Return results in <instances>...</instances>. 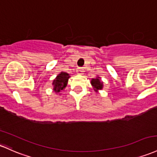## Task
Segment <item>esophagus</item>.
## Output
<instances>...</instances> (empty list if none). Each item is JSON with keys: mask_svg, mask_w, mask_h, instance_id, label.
Returning <instances> with one entry per match:
<instances>
[{"mask_svg": "<svg viewBox=\"0 0 157 157\" xmlns=\"http://www.w3.org/2000/svg\"><path fill=\"white\" fill-rule=\"evenodd\" d=\"M83 71H84L82 68H78V69H77V73L80 74V75H82V72H83Z\"/></svg>", "mask_w": 157, "mask_h": 157, "instance_id": "esophagus-1", "label": "esophagus"}]
</instances>
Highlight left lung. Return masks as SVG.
<instances>
[{"label": "left lung", "mask_w": 157, "mask_h": 157, "mask_svg": "<svg viewBox=\"0 0 157 157\" xmlns=\"http://www.w3.org/2000/svg\"><path fill=\"white\" fill-rule=\"evenodd\" d=\"M91 84H92L93 88H94V90L96 92H98V90H101L103 89V86H104L103 82L101 81V80H100V77H97L96 78H92L91 80Z\"/></svg>", "instance_id": "obj_1"}]
</instances>
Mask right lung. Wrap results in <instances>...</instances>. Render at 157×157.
Instances as JSON below:
<instances>
[{
  "mask_svg": "<svg viewBox=\"0 0 157 157\" xmlns=\"http://www.w3.org/2000/svg\"><path fill=\"white\" fill-rule=\"evenodd\" d=\"M70 77L69 75L66 72H61L56 76V78L53 80V91L56 93H59L65 89L66 87L67 83H68V78Z\"/></svg>",
  "mask_w": 157,
  "mask_h": 157,
  "instance_id": "right-lung-1",
  "label": "right lung"
}]
</instances>
